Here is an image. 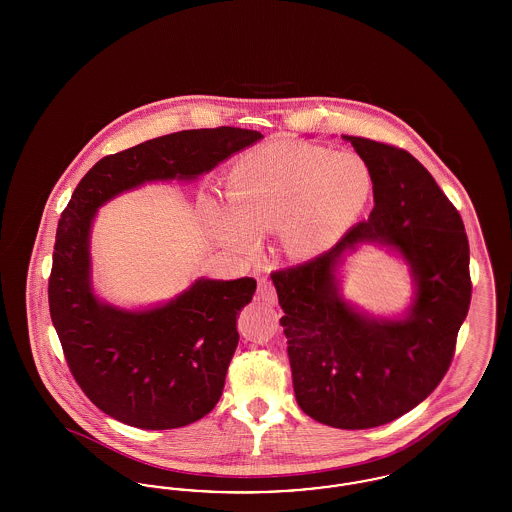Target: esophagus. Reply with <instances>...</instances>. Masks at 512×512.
<instances>
[{
	"label": "esophagus",
	"mask_w": 512,
	"mask_h": 512,
	"mask_svg": "<svg viewBox=\"0 0 512 512\" xmlns=\"http://www.w3.org/2000/svg\"><path fill=\"white\" fill-rule=\"evenodd\" d=\"M257 297H259L261 301H265L267 305H276L278 297H276V292H274V288H272V284L268 282L267 278H261V280H259Z\"/></svg>",
	"instance_id": "1"
}]
</instances>
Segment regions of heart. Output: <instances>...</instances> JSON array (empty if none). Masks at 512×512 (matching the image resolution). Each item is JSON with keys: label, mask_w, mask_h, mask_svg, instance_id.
Wrapping results in <instances>:
<instances>
[{"label": "heart", "mask_w": 512, "mask_h": 512, "mask_svg": "<svg viewBox=\"0 0 512 512\" xmlns=\"http://www.w3.org/2000/svg\"><path fill=\"white\" fill-rule=\"evenodd\" d=\"M370 192V169L351 153L311 144L263 147L228 172L232 213H219L213 230L236 249H253L255 234L276 230L290 257L313 259L340 242Z\"/></svg>", "instance_id": "heart-1"}]
</instances>
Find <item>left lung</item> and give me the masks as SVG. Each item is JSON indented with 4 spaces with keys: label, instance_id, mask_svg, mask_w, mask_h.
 Instances as JSON below:
<instances>
[{
    "label": "left lung",
    "instance_id": "left-lung-1",
    "mask_svg": "<svg viewBox=\"0 0 512 512\" xmlns=\"http://www.w3.org/2000/svg\"><path fill=\"white\" fill-rule=\"evenodd\" d=\"M341 138L370 169L374 209L317 259L274 272L272 284L297 405L326 426L366 430L409 413L445 376L470 305V249L459 211L411 153ZM363 244L408 267L414 297L401 314H370L342 295L346 257Z\"/></svg>",
    "mask_w": 512,
    "mask_h": 512
}]
</instances>
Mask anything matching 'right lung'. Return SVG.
Instances as JSON below:
<instances>
[{"label":"right lung","instance_id":"1","mask_svg":"<svg viewBox=\"0 0 512 512\" xmlns=\"http://www.w3.org/2000/svg\"><path fill=\"white\" fill-rule=\"evenodd\" d=\"M261 132L184 130L103 157L63 211L49 276V313L74 380L103 413L142 430L188 426L219 403L238 347L236 320L253 278H197L169 301L121 307L94 286L92 228L111 199L155 182H194Z\"/></svg>","mask_w":512,"mask_h":512}]
</instances>
